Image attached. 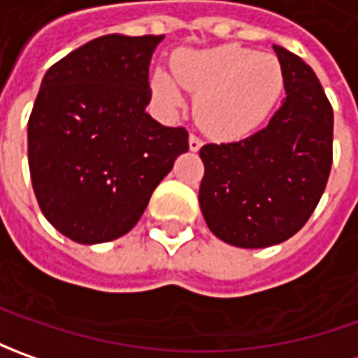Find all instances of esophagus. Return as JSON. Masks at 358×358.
<instances>
[{
  "instance_id": "esophagus-1",
  "label": "esophagus",
  "mask_w": 358,
  "mask_h": 358,
  "mask_svg": "<svg viewBox=\"0 0 358 358\" xmlns=\"http://www.w3.org/2000/svg\"><path fill=\"white\" fill-rule=\"evenodd\" d=\"M201 147H203V141H201L197 135H191V137H189V149H191V151H199Z\"/></svg>"
}]
</instances>
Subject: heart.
Listing matches in <instances>:
<instances>
[{
    "instance_id": "heart-1",
    "label": "heart",
    "mask_w": 358,
    "mask_h": 358,
    "mask_svg": "<svg viewBox=\"0 0 358 358\" xmlns=\"http://www.w3.org/2000/svg\"><path fill=\"white\" fill-rule=\"evenodd\" d=\"M173 73L197 95L195 117L217 139H241L261 127L285 91V73L275 57L239 45L183 51L173 59ZM151 87L167 109L183 105V93L167 71L157 69Z\"/></svg>"
}]
</instances>
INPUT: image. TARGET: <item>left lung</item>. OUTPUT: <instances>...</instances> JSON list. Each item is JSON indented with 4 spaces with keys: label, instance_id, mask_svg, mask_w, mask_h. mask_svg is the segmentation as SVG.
I'll list each match as a JSON object with an SVG mask.
<instances>
[{
    "label": "left lung",
    "instance_id": "left-lung-1",
    "mask_svg": "<svg viewBox=\"0 0 358 358\" xmlns=\"http://www.w3.org/2000/svg\"><path fill=\"white\" fill-rule=\"evenodd\" d=\"M282 105L267 127L235 143L203 145L199 205L215 237L263 249L293 237L315 211L333 165V107L307 63L273 45Z\"/></svg>",
    "mask_w": 358,
    "mask_h": 358
}]
</instances>
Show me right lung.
I'll return each instance as SVG.
<instances>
[{
	"label": "right lung",
	"mask_w": 358,
	"mask_h": 358,
	"mask_svg": "<svg viewBox=\"0 0 358 358\" xmlns=\"http://www.w3.org/2000/svg\"><path fill=\"white\" fill-rule=\"evenodd\" d=\"M163 35H103L51 65L27 123L35 197L49 223L81 245L119 239L189 151L151 101L149 63Z\"/></svg>",
	"instance_id": "1"
}]
</instances>
